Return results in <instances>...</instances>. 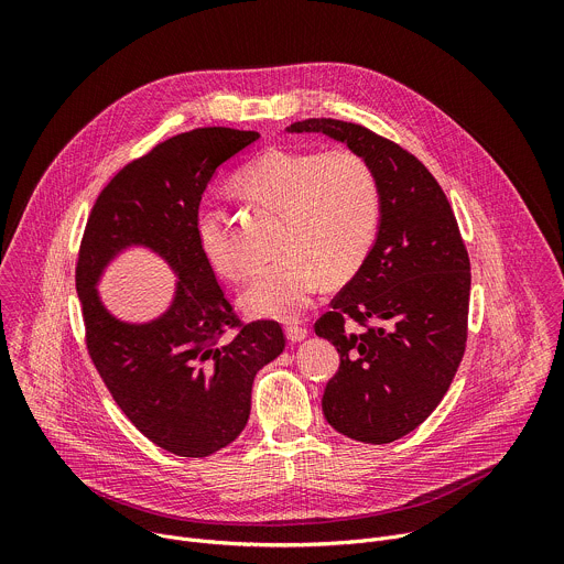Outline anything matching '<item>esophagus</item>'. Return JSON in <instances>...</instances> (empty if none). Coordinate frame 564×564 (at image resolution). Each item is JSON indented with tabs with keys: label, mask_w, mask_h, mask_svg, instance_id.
Masks as SVG:
<instances>
[{
	"label": "esophagus",
	"mask_w": 564,
	"mask_h": 564,
	"mask_svg": "<svg viewBox=\"0 0 564 564\" xmlns=\"http://www.w3.org/2000/svg\"><path fill=\"white\" fill-rule=\"evenodd\" d=\"M285 337L292 341V344H299L307 337V328H301V326H288L285 328Z\"/></svg>",
	"instance_id": "esophagus-1"
}]
</instances>
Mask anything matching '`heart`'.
Here are the masks:
<instances>
[{
	"mask_svg": "<svg viewBox=\"0 0 564 564\" xmlns=\"http://www.w3.org/2000/svg\"><path fill=\"white\" fill-rule=\"evenodd\" d=\"M238 192L279 212L274 263L257 270L238 294L250 316L296 318L312 301L321 279L348 281L370 254L379 218L381 194L372 167L348 149L299 151L268 149L252 158L234 178ZM196 243L207 265L234 279L240 272L223 216L203 205L194 220Z\"/></svg>",
	"mask_w": 564,
	"mask_h": 564,
	"instance_id": "obj_1",
	"label": "heart"
}]
</instances>
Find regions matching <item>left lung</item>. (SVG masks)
I'll return each instance as SVG.
<instances>
[{"instance_id":"left-lung-1","label":"left lung","mask_w":564,"mask_h":564,"mask_svg":"<svg viewBox=\"0 0 564 564\" xmlns=\"http://www.w3.org/2000/svg\"><path fill=\"white\" fill-rule=\"evenodd\" d=\"M285 131L344 142L377 176L375 246L314 333L341 357L321 399L328 424L357 442L390 444L437 409L464 355L470 263L455 214L413 153L366 127L310 118ZM348 317L362 330L346 332Z\"/></svg>"}]
</instances>
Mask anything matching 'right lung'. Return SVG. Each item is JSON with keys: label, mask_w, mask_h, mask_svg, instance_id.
Segmentation results:
<instances>
[{"label": "right lung", "mask_w": 564, "mask_h": 564, "mask_svg": "<svg viewBox=\"0 0 564 564\" xmlns=\"http://www.w3.org/2000/svg\"><path fill=\"white\" fill-rule=\"evenodd\" d=\"M259 138L203 127L160 142L102 189L79 246L75 288L89 355L131 424L181 457H207L240 435L257 372L285 348L276 321L240 326L231 341H218L238 318L194 234L216 170ZM135 247L177 276L171 305L149 322L116 317L97 292L106 268Z\"/></svg>", "instance_id": "1"}]
</instances>
